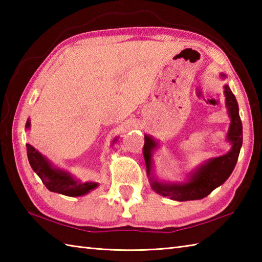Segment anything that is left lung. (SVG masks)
Returning a JSON list of instances; mask_svg holds the SVG:
<instances>
[{
    "label": "left lung",
    "instance_id": "1",
    "mask_svg": "<svg viewBox=\"0 0 262 262\" xmlns=\"http://www.w3.org/2000/svg\"><path fill=\"white\" fill-rule=\"evenodd\" d=\"M224 89L226 107L229 109L231 117L230 129L227 133V140L232 143L231 151L225 155L208 161L207 163L200 166L194 173H192L190 180L186 183H181V185H178V183H172V185L165 183L164 185V183L154 180L153 178H149L153 190L158 193L178 200V202L203 199L207 197L215 188L224 183L227 178L231 176L232 171L234 170L242 146V122L240 115H238V105L234 94L227 85H225ZM144 140H145V143H144L143 154L145 159L147 176L149 177L152 168V151L157 147L158 144L147 135H145Z\"/></svg>",
    "mask_w": 262,
    "mask_h": 262
}]
</instances>
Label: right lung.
Masks as SVG:
<instances>
[{
    "label": "right lung",
    "instance_id": "obj_1",
    "mask_svg": "<svg viewBox=\"0 0 262 262\" xmlns=\"http://www.w3.org/2000/svg\"><path fill=\"white\" fill-rule=\"evenodd\" d=\"M29 127L30 121L27 120L26 128ZM27 154L32 170L39 176L48 190L62 193L65 196L77 197L88 193L98 186L96 182L81 183L66 172L53 168L52 164L29 144H27Z\"/></svg>",
    "mask_w": 262,
    "mask_h": 262
}]
</instances>
